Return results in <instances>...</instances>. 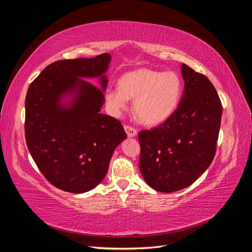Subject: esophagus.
<instances>
[{
  "label": "esophagus",
  "mask_w": 252,
  "mask_h": 252,
  "mask_svg": "<svg viewBox=\"0 0 252 252\" xmlns=\"http://www.w3.org/2000/svg\"><path fill=\"white\" fill-rule=\"evenodd\" d=\"M124 129H125V131H126V133H127L129 138H132V136H135L136 133H138V130H136L135 128L129 126V125H125Z\"/></svg>",
  "instance_id": "34e87169"
}]
</instances>
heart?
<instances>
[{
    "label": "heart",
    "instance_id": "1",
    "mask_svg": "<svg viewBox=\"0 0 252 252\" xmlns=\"http://www.w3.org/2000/svg\"><path fill=\"white\" fill-rule=\"evenodd\" d=\"M182 94L183 81L177 72L140 68L122 75L119 87L106 90L105 100L118 116L127 107L128 98H133L135 117L145 125L156 126L172 116Z\"/></svg>",
    "mask_w": 252,
    "mask_h": 252
}]
</instances>
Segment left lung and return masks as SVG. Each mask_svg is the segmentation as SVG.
Listing matches in <instances>:
<instances>
[{"label": "left lung", "mask_w": 252, "mask_h": 252, "mask_svg": "<svg viewBox=\"0 0 252 252\" xmlns=\"http://www.w3.org/2000/svg\"><path fill=\"white\" fill-rule=\"evenodd\" d=\"M184 93L172 116L139 133L140 170L158 191L174 192L191 185L210 166L217 150L222 103L206 75L181 66Z\"/></svg>", "instance_id": "8db88e82"}]
</instances>
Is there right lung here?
Instances as JSON below:
<instances>
[{"instance_id": "add662e5", "label": "right lung", "mask_w": 252, "mask_h": 252, "mask_svg": "<svg viewBox=\"0 0 252 252\" xmlns=\"http://www.w3.org/2000/svg\"><path fill=\"white\" fill-rule=\"evenodd\" d=\"M111 57L61 60L28 88L25 138L37 168L51 184L83 193L100 184L118 145L127 138L121 122L100 112ZM100 77L102 89L84 80ZM70 96L69 102H63Z\"/></svg>"}]
</instances>
